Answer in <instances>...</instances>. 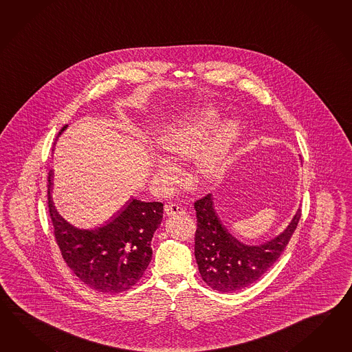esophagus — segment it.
Listing matches in <instances>:
<instances>
[{
	"label": "esophagus",
	"mask_w": 352,
	"mask_h": 352,
	"mask_svg": "<svg viewBox=\"0 0 352 352\" xmlns=\"http://www.w3.org/2000/svg\"><path fill=\"white\" fill-rule=\"evenodd\" d=\"M166 216H177V214H184L186 211L178 204H166L164 208Z\"/></svg>",
	"instance_id": "esophagus-1"
}]
</instances>
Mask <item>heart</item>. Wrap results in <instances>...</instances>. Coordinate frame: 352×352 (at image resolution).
<instances>
[{"mask_svg": "<svg viewBox=\"0 0 352 352\" xmlns=\"http://www.w3.org/2000/svg\"><path fill=\"white\" fill-rule=\"evenodd\" d=\"M219 120L217 109H206L198 116L189 120L184 125L166 133L162 139V148L174 160L192 159L202 152L199 159L201 170L206 177H213L219 172L223 164V160L236 135V125L228 121L219 126L208 146L206 142L210 140L212 131L217 125ZM155 172L157 177L172 182L175 180V175L178 174L175 165L166 157H157Z\"/></svg>", "mask_w": 352, "mask_h": 352, "instance_id": "obj_1", "label": "heart"}]
</instances>
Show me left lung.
<instances>
[{"label":"left lung","instance_id":"obj_1","mask_svg":"<svg viewBox=\"0 0 352 352\" xmlns=\"http://www.w3.org/2000/svg\"><path fill=\"white\" fill-rule=\"evenodd\" d=\"M195 210L198 270L204 283L221 293L243 289L261 278L280 258L302 214L298 210L288 227L273 240L261 245H246L222 225L211 195L195 201Z\"/></svg>","mask_w":352,"mask_h":352}]
</instances>
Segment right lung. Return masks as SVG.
Returning a JSON list of instances; mask_svg holds the SVG:
<instances>
[{"label": "right lung", "mask_w": 352, "mask_h": 352, "mask_svg": "<svg viewBox=\"0 0 352 352\" xmlns=\"http://www.w3.org/2000/svg\"><path fill=\"white\" fill-rule=\"evenodd\" d=\"M68 125L64 126L60 133ZM53 170L47 177V207L63 258L79 280L109 294L130 289L151 261V239L163 219L162 202L131 199L103 226L78 228L55 210L52 201Z\"/></svg>", "instance_id": "add662e5"}]
</instances>
